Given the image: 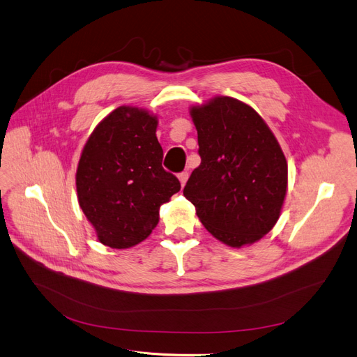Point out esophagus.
I'll return each mask as SVG.
<instances>
[{"label":"esophagus","mask_w":357,"mask_h":357,"mask_svg":"<svg viewBox=\"0 0 357 357\" xmlns=\"http://www.w3.org/2000/svg\"><path fill=\"white\" fill-rule=\"evenodd\" d=\"M178 178H179V182H181V185L183 187L185 183H187V181H188V172H181L179 175H178Z\"/></svg>","instance_id":"34e87169"}]
</instances>
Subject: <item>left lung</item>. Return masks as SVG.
Listing matches in <instances>:
<instances>
[{"label":"left lung","mask_w":357,"mask_h":357,"mask_svg":"<svg viewBox=\"0 0 357 357\" xmlns=\"http://www.w3.org/2000/svg\"><path fill=\"white\" fill-rule=\"evenodd\" d=\"M201 163L183 195L220 242L241 248L277 223L287 190V162L274 134L251 106L217 96L191 107Z\"/></svg>","instance_id":"left-lung-1"}]
</instances>
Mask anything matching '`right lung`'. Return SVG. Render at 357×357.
I'll list each match as a JSON object with an SVG mask.
<instances>
[{"label":"right lung","instance_id":"obj_1","mask_svg":"<svg viewBox=\"0 0 357 357\" xmlns=\"http://www.w3.org/2000/svg\"><path fill=\"white\" fill-rule=\"evenodd\" d=\"M158 118L119 106L89 137L75 174L77 197L99 242L126 250L159 223V208L181 190L162 166Z\"/></svg>","mask_w":357,"mask_h":357}]
</instances>
